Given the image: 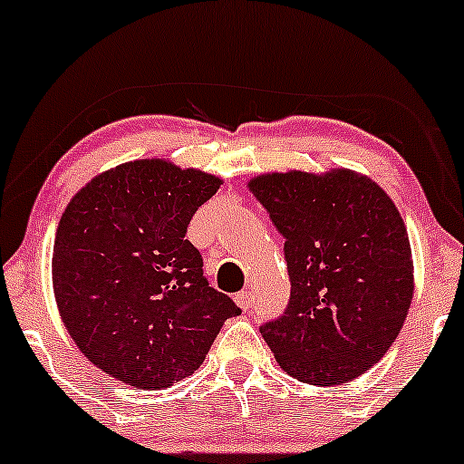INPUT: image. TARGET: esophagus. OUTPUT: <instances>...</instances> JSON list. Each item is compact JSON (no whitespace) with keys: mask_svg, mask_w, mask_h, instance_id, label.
<instances>
[{"mask_svg":"<svg viewBox=\"0 0 464 464\" xmlns=\"http://www.w3.org/2000/svg\"><path fill=\"white\" fill-rule=\"evenodd\" d=\"M236 304L242 310H248L250 306H252V293L250 291H242V293H237L236 295Z\"/></svg>","mask_w":464,"mask_h":464,"instance_id":"esophagus-1","label":"esophagus"}]
</instances>
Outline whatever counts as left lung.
Returning <instances> with one entry per match:
<instances>
[{
  "label": "left lung",
  "instance_id": "obj_1",
  "mask_svg": "<svg viewBox=\"0 0 464 464\" xmlns=\"http://www.w3.org/2000/svg\"><path fill=\"white\" fill-rule=\"evenodd\" d=\"M248 188L285 237L289 306L261 325L278 366L321 388L371 371L413 300L411 244L394 201L351 169L263 173Z\"/></svg>",
  "mask_w": 464,
  "mask_h": 464
}]
</instances>
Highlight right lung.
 Listing matches in <instances>:
<instances>
[{
    "instance_id": "1",
    "label": "right lung",
    "mask_w": 464,
    "mask_h": 464,
    "mask_svg": "<svg viewBox=\"0 0 464 464\" xmlns=\"http://www.w3.org/2000/svg\"><path fill=\"white\" fill-rule=\"evenodd\" d=\"M222 179L164 158L117 164L63 209L53 293L70 338L93 366L139 390H162L201 366L242 310L203 276L186 239Z\"/></svg>"
}]
</instances>
